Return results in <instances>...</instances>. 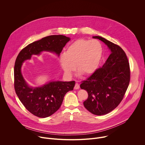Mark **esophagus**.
<instances>
[{
  "label": "esophagus",
  "mask_w": 145,
  "mask_h": 145,
  "mask_svg": "<svg viewBox=\"0 0 145 145\" xmlns=\"http://www.w3.org/2000/svg\"><path fill=\"white\" fill-rule=\"evenodd\" d=\"M79 87H80V86H79V84L77 83V82H76V83L75 84V86H74V88L75 89H78L79 88Z\"/></svg>",
  "instance_id": "obj_1"
}]
</instances>
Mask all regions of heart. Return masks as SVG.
<instances>
[{
  "label": "heart",
  "instance_id": "b5f03b06",
  "mask_svg": "<svg viewBox=\"0 0 145 145\" xmlns=\"http://www.w3.org/2000/svg\"><path fill=\"white\" fill-rule=\"evenodd\" d=\"M103 48L97 40L77 39L61 54L59 63L64 73L71 76L75 69L79 74L88 76L95 72L102 57Z\"/></svg>",
  "mask_w": 145,
  "mask_h": 145
}]
</instances>
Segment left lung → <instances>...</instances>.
I'll return each mask as SVG.
<instances>
[{"label": "left lung", "instance_id": "obj_1", "mask_svg": "<svg viewBox=\"0 0 145 145\" xmlns=\"http://www.w3.org/2000/svg\"><path fill=\"white\" fill-rule=\"evenodd\" d=\"M92 38L104 42L111 54L101 68L82 81L80 88L88 94L83 103L85 108L94 115H103L114 110L122 100L130 82V65L119 46L100 36Z\"/></svg>", "mask_w": 145, "mask_h": 145}]
</instances>
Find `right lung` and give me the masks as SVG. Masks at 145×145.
I'll list each match as a JSON object with an SVG mask.
<instances>
[{"mask_svg": "<svg viewBox=\"0 0 145 145\" xmlns=\"http://www.w3.org/2000/svg\"><path fill=\"white\" fill-rule=\"evenodd\" d=\"M71 40L63 35L44 37L28 45L20 52L14 66V87L16 93L25 108L39 118H46L60 107L65 94L73 89L75 81H49L40 87L29 86L22 73L23 63L33 55L43 52L53 53L59 57L62 50Z\"/></svg>", "mask_w": 145, "mask_h": 145, "instance_id": "right-lung-1", "label": "right lung"}]
</instances>
